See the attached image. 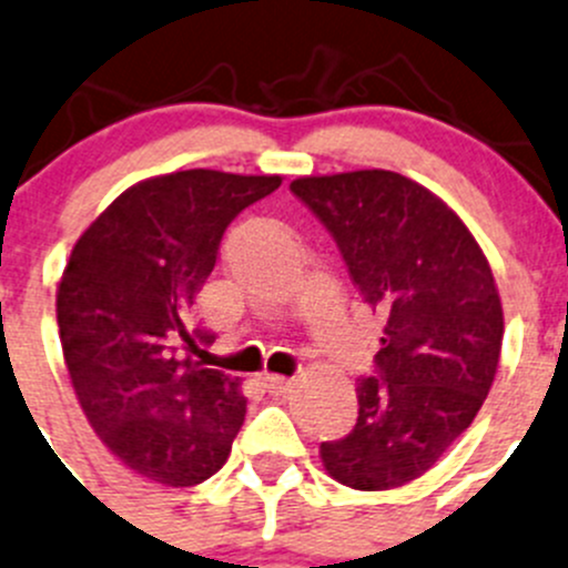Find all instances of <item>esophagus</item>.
Here are the masks:
<instances>
[{
	"label": "esophagus",
	"mask_w": 568,
	"mask_h": 568,
	"mask_svg": "<svg viewBox=\"0 0 568 568\" xmlns=\"http://www.w3.org/2000/svg\"><path fill=\"white\" fill-rule=\"evenodd\" d=\"M261 381H264L268 394H285L291 389V384H294V381L285 378V375H264Z\"/></svg>",
	"instance_id": "obj_1"
}]
</instances>
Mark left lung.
I'll return each mask as SVG.
<instances>
[{
	"mask_svg": "<svg viewBox=\"0 0 568 568\" xmlns=\"http://www.w3.org/2000/svg\"><path fill=\"white\" fill-rule=\"evenodd\" d=\"M291 193L326 225L364 302L384 318L359 419L321 444L332 479L392 489L427 474L479 414L504 339L485 253L438 195L394 171L302 176Z\"/></svg>",
	"mask_w": 568,
	"mask_h": 568,
	"instance_id": "8db88e82",
	"label": "left lung"
}]
</instances>
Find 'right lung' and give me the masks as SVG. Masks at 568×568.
Listing matches in <instances>:
<instances>
[{
	"label": "right lung",
	"instance_id": "1",
	"mask_svg": "<svg viewBox=\"0 0 568 568\" xmlns=\"http://www.w3.org/2000/svg\"><path fill=\"white\" fill-rule=\"evenodd\" d=\"M280 176L193 169L124 190L83 231L57 291V321L89 425L130 470L193 487L231 455L247 399L239 378L184 351L209 343L190 326L220 239Z\"/></svg>",
	"mask_w": 568,
	"mask_h": 568
}]
</instances>
